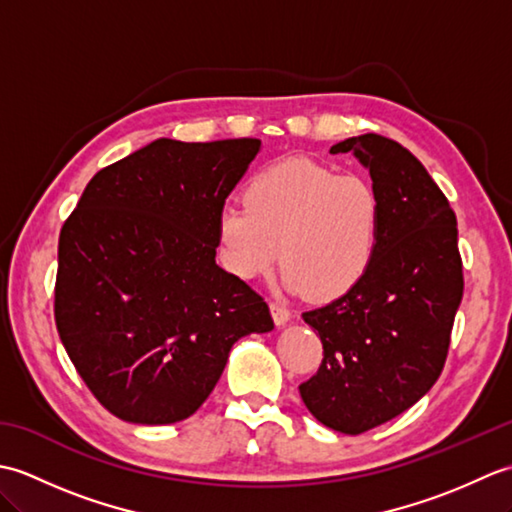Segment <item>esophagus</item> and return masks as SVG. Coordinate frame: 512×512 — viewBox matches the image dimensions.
Returning <instances> with one entry per match:
<instances>
[{
	"instance_id": "obj_1",
	"label": "esophagus",
	"mask_w": 512,
	"mask_h": 512,
	"mask_svg": "<svg viewBox=\"0 0 512 512\" xmlns=\"http://www.w3.org/2000/svg\"><path fill=\"white\" fill-rule=\"evenodd\" d=\"M270 312H273V319H275L277 325L288 323L290 317H292L290 310L284 306V303H279V301H270Z\"/></svg>"
}]
</instances>
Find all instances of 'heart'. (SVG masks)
Listing matches in <instances>:
<instances>
[{
    "label": "heart",
    "mask_w": 512,
    "mask_h": 512,
    "mask_svg": "<svg viewBox=\"0 0 512 512\" xmlns=\"http://www.w3.org/2000/svg\"><path fill=\"white\" fill-rule=\"evenodd\" d=\"M380 231L383 202L374 184L308 158L253 173L244 206L224 204L215 222L220 257L233 275H268L281 248L284 286L319 301L345 295L365 277Z\"/></svg>",
    "instance_id": "obj_1"
}]
</instances>
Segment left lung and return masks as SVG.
<instances>
[{
	"label": "left lung",
	"mask_w": 512,
	"mask_h": 512,
	"mask_svg": "<svg viewBox=\"0 0 512 512\" xmlns=\"http://www.w3.org/2000/svg\"><path fill=\"white\" fill-rule=\"evenodd\" d=\"M369 169L383 202L372 266L343 297L303 321L319 332V372L299 385L319 422L358 436L427 394L449 354L464 277L458 220L422 162L396 140L363 134L334 145Z\"/></svg>",
	"instance_id": "1"
}]
</instances>
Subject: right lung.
<instances>
[{
    "label": "right lung",
    "mask_w": 512,
    "mask_h": 512,
    "mask_svg": "<svg viewBox=\"0 0 512 512\" xmlns=\"http://www.w3.org/2000/svg\"><path fill=\"white\" fill-rule=\"evenodd\" d=\"M259 147L158 138L96 173L65 220L54 321L83 383L116 418H189L233 343L275 328L264 297L215 264L217 213Z\"/></svg>",
    "instance_id": "right-lung-1"
}]
</instances>
